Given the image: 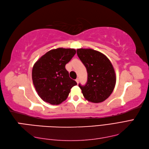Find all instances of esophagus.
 Wrapping results in <instances>:
<instances>
[{"mask_svg": "<svg viewBox=\"0 0 149 149\" xmlns=\"http://www.w3.org/2000/svg\"><path fill=\"white\" fill-rule=\"evenodd\" d=\"M76 81H77V83L78 84V83H79V78H77V79H76Z\"/></svg>", "mask_w": 149, "mask_h": 149, "instance_id": "esophagus-1", "label": "esophagus"}]
</instances>
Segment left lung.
<instances>
[{
  "label": "left lung",
  "instance_id": "left-lung-1",
  "mask_svg": "<svg viewBox=\"0 0 149 149\" xmlns=\"http://www.w3.org/2000/svg\"><path fill=\"white\" fill-rule=\"evenodd\" d=\"M77 55L88 74L86 84H79L83 96L89 102H103L111 95L116 81L111 61L102 53L91 49H78Z\"/></svg>",
  "mask_w": 149,
  "mask_h": 149
}]
</instances>
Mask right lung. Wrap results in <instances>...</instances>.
I'll return each mask as SVG.
<instances>
[{
    "mask_svg": "<svg viewBox=\"0 0 149 149\" xmlns=\"http://www.w3.org/2000/svg\"><path fill=\"white\" fill-rule=\"evenodd\" d=\"M75 54L74 49H52L35 63L33 83L43 101L52 105L60 104L67 99L72 87L77 85L65 68Z\"/></svg>",
    "mask_w": 149,
    "mask_h": 149,
    "instance_id": "obj_1",
    "label": "right lung"
}]
</instances>
